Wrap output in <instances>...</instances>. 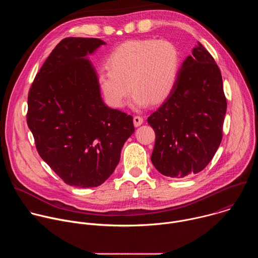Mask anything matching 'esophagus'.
<instances>
[{"mask_svg": "<svg viewBox=\"0 0 258 258\" xmlns=\"http://www.w3.org/2000/svg\"><path fill=\"white\" fill-rule=\"evenodd\" d=\"M143 121H144L143 117H141L139 115L134 116V124H135V126H140L143 123Z\"/></svg>", "mask_w": 258, "mask_h": 258, "instance_id": "esophagus-1", "label": "esophagus"}]
</instances>
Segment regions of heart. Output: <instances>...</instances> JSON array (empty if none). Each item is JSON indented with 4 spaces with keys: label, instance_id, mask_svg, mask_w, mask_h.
<instances>
[{
    "label": "heart",
    "instance_id": "1",
    "mask_svg": "<svg viewBox=\"0 0 258 258\" xmlns=\"http://www.w3.org/2000/svg\"><path fill=\"white\" fill-rule=\"evenodd\" d=\"M106 65L99 70L97 82L107 104L123 107L132 88L133 106L144 108L170 96L179 76L180 55L167 40H132L110 54Z\"/></svg>",
    "mask_w": 258,
    "mask_h": 258
}]
</instances>
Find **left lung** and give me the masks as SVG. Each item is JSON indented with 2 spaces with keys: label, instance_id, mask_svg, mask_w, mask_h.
Listing matches in <instances>:
<instances>
[{
  "label": "left lung",
  "instance_id": "left-lung-1",
  "mask_svg": "<svg viewBox=\"0 0 258 258\" xmlns=\"http://www.w3.org/2000/svg\"><path fill=\"white\" fill-rule=\"evenodd\" d=\"M226 111L222 73L198 43L182 62L170 96L148 117L156 135L155 168L174 178L203 170L222 142Z\"/></svg>",
  "mask_w": 258,
  "mask_h": 258
}]
</instances>
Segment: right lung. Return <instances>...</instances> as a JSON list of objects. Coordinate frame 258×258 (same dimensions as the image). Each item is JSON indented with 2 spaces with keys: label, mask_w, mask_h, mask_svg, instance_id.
Returning a JSON list of instances; mask_svg holds the SVG:
<instances>
[{
  "label": "right lung",
  "mask_w": 258,
  "mask_h": 258,
  "mask_svg": "<svg viewBox=\"0 0 258 258\" xmlns=\"http://www.w3.org/2000/svg\"><path fill=\"white\" fill-rule=\"evenodd\" d=\"M106 43L66 38L43 64L28 93L27 125L42 159L69 186L98 187L134 134L133 117L102 100L88 59Z\"/></svg>",
  "instance_id": "1"
}]
</instances>
